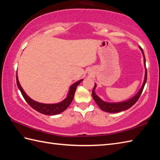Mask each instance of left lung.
Segmentation results:
<instances>
[{"mask_svg":"<svg viewBox=\"0 0 160 160\" xmlns=\"http://www.w3.org/2000/svg\"><path fill=\"white\" fill-rule=\"evenodd\" d=\"M140 49L142 51V54H143V57H144V67H145V76H144V80L143 84L141 87V89L140 91H138V93L135 95V96L131 98V99H129L128 100H126L124 102H104L102 99L98 97L96 93H95V89H96V84H95V86L93 87V89L92 91V96L93 100L96 102V104L98 105L102 110L105 111V112H108V113H119V112L123 111L125 110L128 109L129 108H131L132 105H134L136 102L138 100L139 98L140 97L141 94L142 93V91L144 89V87L146 82H147V67H146V59H145V56H144V53L143 52V49L141 48V47H140Z\"/></svg>","mask_w":160,"mask_h":160,"instance_id":"8db88e82","label":"left lung"}]
</instances>
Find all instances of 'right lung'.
<instances>
[{"label": "right lung", "mask_w": 160, "mask_h": 160, "mask_svg": "<svg viewBox=\"0 0 160 160\" xmlns=\"http://www.w3.org/2000/svg\"><path fill=\"white\" fill-rule=\"evenodd\" d=\"M82 80L83 79H81L80 80L77 81V82H76L74 84H73L69 88V92H68L67 98L62 102H60L56 103V104H43V103H40V102H38L34 101L26 94V93L22 89L21 86H20V82L18 81V76H17V72H16L17 86H18L20 92H21L23 98H25V101L29 104L30 107L33 108V109H35L36 111H37L42 114L49 115H54L59 114L67 109V107L69 106L70 104L71 103V102H72L73 99L74 94H75V92H76V89L77 87L78 86V84H80V83L82 82Z\"/></svg>", "instance_id": "right-lung-1"}]
</instances>
